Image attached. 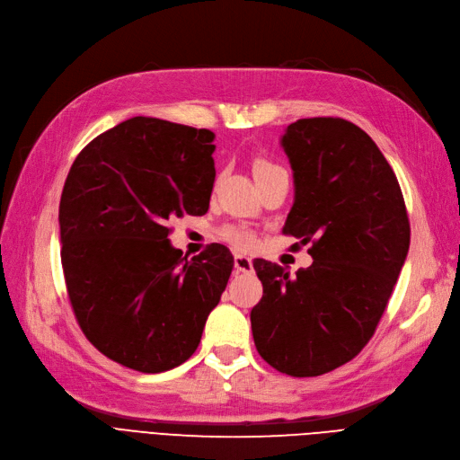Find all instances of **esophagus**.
Listing matches in <instances>:
<instances>
[{
  "label": "esophagus",
  "instance_id": "esophagus-1",
  "mask_svg": "<svg viewBox=\"0 0 460 460\" xmlns=\"http://www.w3.org/2000/svg\"><path fill=\"white\" fill-rule=\"evenodd\" d=\"M234 270L239 273H252L254 271V265H252V260L246 256H234Z\"/></svg>",
  "mask_w": 460,
  "mask_h": 460
}]
</instances>
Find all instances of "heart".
Returning <instances> with one entry per match:
<instances>
[{
	"mask_svg": "<svg viewBox=\"0 0 460 460\" xmlns=\"http://www.w3.org/2000/svg\"><path fill=\"white\" fill-rule=\"evenodd\" d=\"M252 170H254V177H256V181H258V180H261V177L270 175V173H273L277 170H283V168H279L277 164H273V162H270V160H261L260 158V160L254 162V166H252ZM224 236H226L229 243H233L234 246H239V248H252V246L256 244V234L252 233L250 229H244V227H229V229L224 231Z\"/></svg>",
	"mask_w": 460,
	"mask_h": 460,
	"instance_id": "1",
	"label": "heart"
}]
</instances>
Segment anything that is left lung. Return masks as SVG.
I'll use <instances>...</instances> for the list:
<instances>
[{
	"label": "left lung",
	"mask_w": 460,
	"mask_h": 460,
	"mask_svg": "<svg viewBox=\"0 0 460 460\" xmlns=\"http://www.w3.org/2000/svg\"><path fill=\"white\" fill-rule=\"evenodd\" d=\"M280 145L294 172L283 233L311 243L314 263L290 277L277 263L254 261L263 296L250 311L252 334L279 373L319 376L351 361L375 334L411 227L397 177L361 128L302 118Z\"/></svg>",
	"instance_id": "obj_1"
}]
</instances>
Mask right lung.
I'll use <instances>...</instances> for the list:
<instances>
[{
	"instance_id": "obj_1",
	"label": "right lung",
	"mask_w": 460,
	"mask_h": 460,
	"mask_svg": "<svg viewBox=\"0 0 460 460\" xmlns=\"http://www.w3.org/2000/svg\"><path fill=\"white\" fill-rule=\"evenodd\" d=\"M214 133L136 116L74 160L58 206L74 315L109 359L164 373L199 348L233 270L224 244L187 260L168 219L208 212Z\"/></svg>"
}]
</instances>
